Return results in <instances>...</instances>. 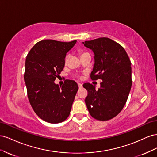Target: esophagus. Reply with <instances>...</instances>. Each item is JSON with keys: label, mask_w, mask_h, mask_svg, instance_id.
Returning <instances> with one entry per match:
<instances>
[{"label": "esophagus", "mask_w": 157, "mask_h": 157, "mask_svg": "<svg viewBox=\"0 0 157 157\" xmlns=\"http://www.w3.org/2000/svg\"><path fill=\"white\" fill-rule=\"evenodd\" d=\"M78 87H79V88L80 89V88H82V87H83V85L82 84V83H78Z\"/></svg>", "instance_id": "1"}]
</instances>
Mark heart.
I'll list each match as a JSON object with an SVG mask.
<instances>
[{
	"label": "heart",
	"instance_id": "1",
	"mask_svg": "<svg viewBox=\"0 0 157 157\" xmlns=\"http://www.w3.org/2000/svg\"><path fill=\"white\" fill-rule=\"evenodd\" d=\"M68 58H69V56L68 55V56H66V62L67 60H68Z\"/></svg>",
	"mask_w": 157,
	"mask_h": 157
}]
</instances>
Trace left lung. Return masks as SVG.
<instances>
[{
	"mask_svg": "<svg viewBox=\"0 0 157 157\" xmlns=\"http://www.w3.org/2000/svg\"><path fill=\"white\" fill-rule=\"evenodd\" d=\"M94 53L91 78L101 79V87L83 84L88 95L85 99L93 118L101 121L117 116L127 101L132 87L131 62L125 49L113 40L101 37L82 43Z\"/></svg>",
	"mask_w": 157,
	"mask_h": 157,
	"instance_id": "1",
	"label": "left lung"
}]
</instances>
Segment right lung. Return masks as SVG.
Returning <instances> with one entry per match:
<instances>
[{
	"mask_svg": "<svg viewBox=\"0 0 157 157\" xmlns=\"http://www.w3.org/2000/svg\"><path fill=\"white\" fill-rule=\"evenodd\" d=\"M76 42L43 40L27 55L24 81L28 99L35 113L47 122L60 123L70 115L78 84L66 79L59 86L55 80L64 68L66 53Z\"/></svg>",
	"mask_w": 157,
	"mask_h": 157,
	"instance_id": "add662e5",
	"label": "right lung"
}]
</instances>
